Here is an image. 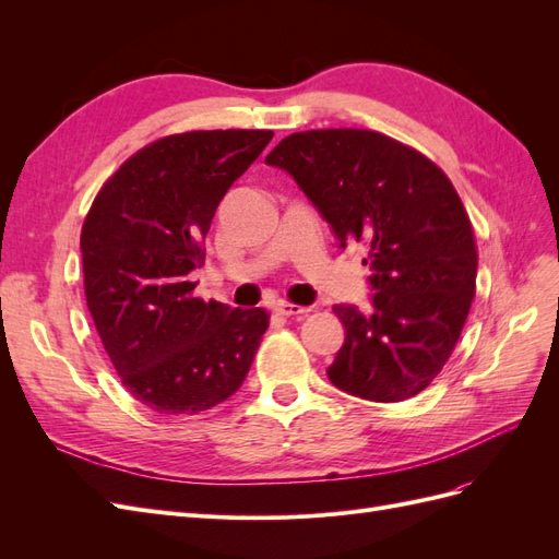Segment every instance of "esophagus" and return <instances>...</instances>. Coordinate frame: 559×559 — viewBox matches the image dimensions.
Masks as SVG:
<instances>
[{"instance_id": "obj_1", "label": "esophagus", "mask_w": 559, "mask_h": 559, "mask_svg": "<svg viewBox=\"0 0 559 559\" xmlns=\"http://www.w3.org/2000/svg\"><path fill=\"white\" fill-rule=\"evenodd\" d=\"M275 312L282 314V317H298V314H308L310 308H306V306H294V302L280 300L277 306H275Z\"/></svg>"}]
</instances>
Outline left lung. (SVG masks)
Instances as JSON below:
<instances>
[{"label":"left lung","instance_id":"1","mask_svg":"<svg viewBox=\"0 0 559 559\" xmlns=\"http://www.w3.org/2000/svg\"><path fill=\"white\" fill-rule=\"evenodd\" d=\"M289 173L345 249L368 247L370 312L333 306L345 343L329 366L343 392L405 401L441 373L476 294L468 214L441 167L386 134L308 130L265 156Z\"/></svg>","mask_w":559,"mask_h":559}]
</instances>
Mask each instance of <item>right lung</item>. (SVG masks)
<instances>
[{"instance_id": "right-lung-1", "label": "right lung", "mask_w": 559, "mask_h": 559, "mask_svg": "<svg viewBox=\"0 0 559 559\" xmlns=\"http://www.w3.org/2000/svg\"><path fill=\"white\" fill-rule=\"evenodd\" d=\"M270 140V130L163 138L118 167L83 222L95 329L123 386L151 411H210L249 373L270 314L193 298L189 273L205 263L218 202Z\"/></svg>"}]
</instances>
